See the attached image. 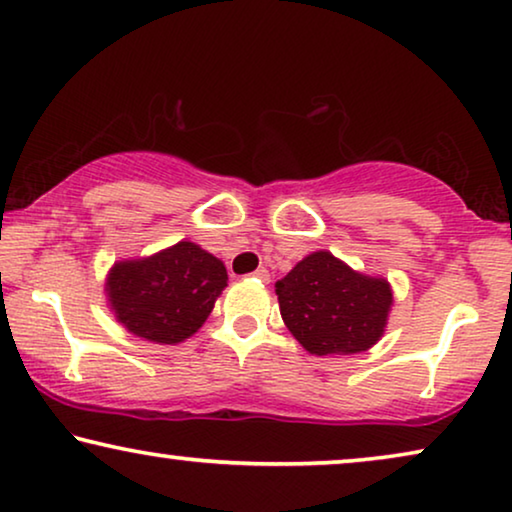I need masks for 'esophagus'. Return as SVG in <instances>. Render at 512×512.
Masks as SVG:
<instances>
[{
    "label": "esophagus",
    "instance_id": "esophagus-1",
    "mask_svg": "<svg viewBox=\"0 0 512 512\" xmlns=\"http://www.w3.org/2000/svg\"><path fill=\"white\" fill-rule=\"evenodd\" d=\"M250 276H253L255 280H259V283H269V271H266L264 266H259V269L250 273Z\"/></svg>",
    "mask_w": 512,
    "mask_h": 512
}]
</instances>
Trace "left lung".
Returning a JSON list of instances; mask_svg holds the SVG:
<instances>
[{
	"label": "left lung",
	"mask_w": 512,
	"mask_h": 512,
	"mask_svg": "<svg viewBox=\"0 0 512 512\" xmlns=\"http://www.w3.org/2000/svg\"><path fill=\"white\" fill-rule=\"evenodd\" d=\"M287 329L313 355H352L383 336L392 290L331 253H313L276 283Z\"/></svg>",
	"instance_id": "left-lung-1"
}]
</instances>
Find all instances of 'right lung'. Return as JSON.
Returning <instances> with one entry per match:
<instances>
[{"label": "right lung", "mask_w": 512, "mask_h": 512, "mask_svg": "<svg viewBox=\"0 0 512 512\" xmlns=\"http://www.w3.org/2000/svg\"><path fill=\"white\" fill-rule=\"evenodd\" d=\"M225 287V264L190 241L115 264L106 280L115 318L132 334L167 345L204 325Z\"/></svg>", "instance_id": "1"}]
</instances>
